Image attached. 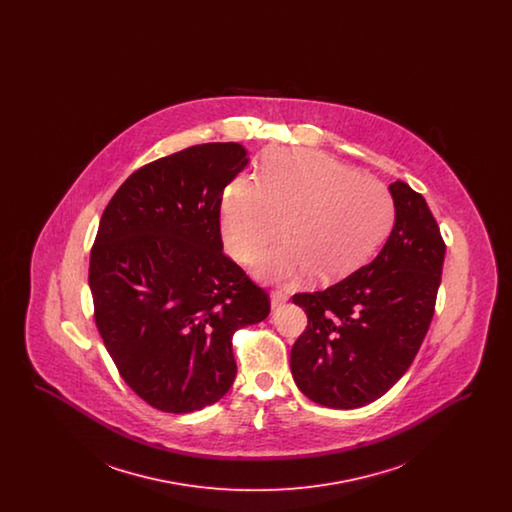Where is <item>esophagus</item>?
<instances>
[{"label": "esophagus", "instance_id": "obj_1", "mask_svg": "<svg viewBox=\"0 0 512 512\" xmlns=\"http://www.w3.org/2000/svg\"><path fill=\"white\" fill-rule=\"evenodd\" d=\"M288 293L282 292V290H274V292L270 293V303H272V309H276V307H280V305H284L286 301H288Z\"/></svg>", "mask_w": 512, "mask_h": 512}]
</instances>
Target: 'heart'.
<instances>
[{
  "instance_id": "b5f03b06",
  "label": "heart",
  "mask_w": 512,
  "mask_h": 512,
  "mask_svg": "<svg viewBox=\"0 0 512 512\" xmlns=\"http://www.w3.org/2000/svg\"><path fill=\"white\" fill-rule=\"evenodd\" d=\"M393 220L386 184L311 149L270 155L259 180L236 176L220 201V234L238 263H251L282 222L286 242L259 261V274L280 284L311 272L324 284L349 276L384 244Z\"/></svg>"
}]
</instances>
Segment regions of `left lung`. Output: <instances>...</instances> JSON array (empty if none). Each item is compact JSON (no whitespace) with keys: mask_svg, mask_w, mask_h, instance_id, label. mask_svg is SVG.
<instances>
[{"mask_svg":"<svg viewBox=\"0 0 512 512\" xmlns=\"http://www.w3.org/2000/svg\"><path fill=\"white\" fill-rule=\"evenodd\" d=\"M395 224L372 263L315 293H295L307 328L292 347V376L311 401L359 409L413 365L436 311L445 242L426 199L390 186Z\"/></svg>","mask_w":512,"mask_h":512,"instance_id":"obj_1","label":"left lung"}]
</instances>
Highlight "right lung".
Here are the masks:
<instances>
[{
  "label": "right lung",
  "mask_w": 512,
  "mask_h": 512,
  "mask_svg": "<svg viewBox=\"0 0 512 512\" xmlns=\"http://www.w3.org/2000/svg\"><path fill=\"white\" fill-rule=\"evenodd\" d=\"M247 165L234 142L186 147L132 172L90 253L94 318L122 380L163 413L217 403L236 378L234 332L270 297L222 251L220 201Z\"/></svg>",
  "instance_id": "obj_1"
}]
</instances>
